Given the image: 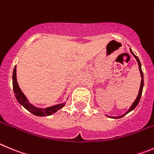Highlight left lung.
Segmentation results:
<instances>
[{
	"instance_id": "left-lung-1",
	"label": "left lung",
	"mask_w": 154,
	"mask_h": 154,
	"mask_svg": "<svg viewBox=\"0 0 154 154\" xmlns=\"http://www.w3.org/2000/svg\"><path fill=\"white\" fill-rule=\"evenodd\" d=\"M130 51H131V53L132 54L133 56L134 57L136 58V60H137V61L138 63V66H139V70H140V75H141V83H140V91H139V93H138V95H137V97L136 98L135 101H134V103H133V104L131 105V106L130 107V109H129L128 110H127V112H126L125 113H124V115H122V116H120V117H110V116H106V117H111V118H114V119H117V118H120V117H124V115H126L127 113H130L131 111H132L133 110H134L135 109V107L137 106V104L139 103L140 102V97H141V95H142V91H143V71H142V69H141V63L140 62V60L139 58L137 57L136 56L135 54H134V53H133L132 50L130 48Z\"/></svg>"
}]
</instances>
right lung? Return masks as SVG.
I'll list each match as a JSON object with an SVG mask.
<instances>
[{
  "instance_id": "1",
  "label": "right lung",
  "mask_w": 154,
  "mask_h": 154,
  "mask_svg": "<svg viewBox=\"0 0 154 154\" xmlns=\"http://www.w3.org/2000/svg\"><path fill=\"white\" fill-rule=\"evenodd\" d=\"M13 89L14 93L15 94L17 100L19 103L23 106V107L27 109L28 111L30 113H32L33 114L36 115V116H39V117H46V116H50V115L53 114V113H56L58 110H60L65 105L64 103H59V104L54 105V106H49L47 108H38L34 106L30 103H29L28 100L25 97V95L22 92L20 88L19 87L17 81V73H16V66L14 67L13 71Z\"/></svg>"
}]
</instances>
